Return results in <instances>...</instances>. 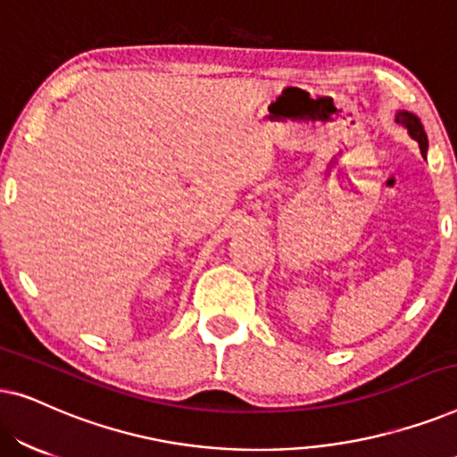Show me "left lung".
I'll use <instances>...</instances> for the list:
<instances>
[{
	"mask_svg": "<svg viewBox=\"0 0 457 457\" xmlns=\"http://www.w3.org/2000/svg\"><path fill=\"white\" fill-rule=\"evenodd\" d=\"M395 120H397L399 124H403V127L410 130V135L414 137V139H416L418 143H420V152H422V155H427L428 141H427V133H424L420 120H418V118H416L414 114H408V112H399Z\"/></svg>",
	"mask_w": 457,
	"mask_h": 457,
	"instance_id": "8db88e82",
	"label": "left lung"
}]
</instances>
